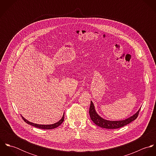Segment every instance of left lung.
Here are the masks:
<instances>
[{"label": "left lung", "mask_w": 156, "mask_h": 156, "mask_svg": "<svg viewBox=\"0 0 156 156\" xmlns=\"http://www.w3.org/2000/svg\"><path fill=\"white\" fill-rule=\"evenodd\" d=\"M140 109L134 115H133L132 116L124 119L122 121H108L104 119L101 117H100L95 112L94 106L92 103V102L90 101V105L89 108V115L91 120L98 126L102 127V128H105L108 129H118L121 128L124 126H126L127 124L130 123L131 122L133 121L134 119L137 118L138 116L139 113L140 111Z\"/></svg>", "instance_id": "left-lung-1"}]
</instances>
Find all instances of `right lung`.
<instances>
[{
	"label": "right lung",
	"mask_w": 156,
	"mask_h": 156,
	"mask_svg": "<svg viewBox=\"0 0 156 156\" xmlns=\"http://www.w3.org/2000/svg\"><path fill=\"white\" fill-rule=\"evenodd\" d=\"M22 118H23V119L24 120V121H25L27 124H29V125H31L34 127H35L37 128H39V129H45V130H49V129H55L56 127H58V126H59L64 121V114L62 116V118H61V119L58 121V122L56 123H55L53 124H51V125H40V124H34L32 122H30L29 121H28L27 120H26V119H24L22 116Z\"/></svg>",
	"instance_id": "1"
}]
</instances>
